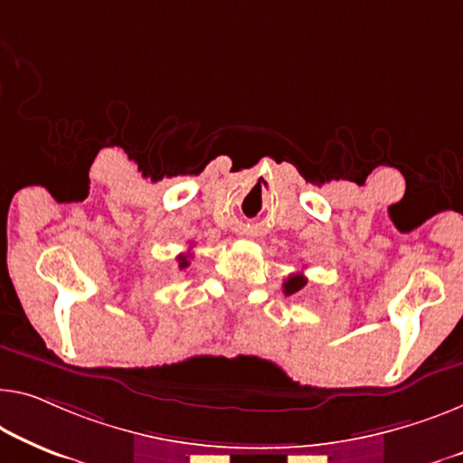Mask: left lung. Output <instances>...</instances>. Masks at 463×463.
<instances>
[{
    "label": "left lung",
    "mask_w": 463,
    "mask_h": 463,
    "mask_svg": "<svg viewBox=\"0 0 463 463\" xmlns=\"http://www.w3.org/2000/svg\"><path fill=\"white\" fill-rule=\"evenodd\" d=\"M306 285H307L306 276H303L301 272H295L285 280V285H282V291H285V295H293V293H299Z\"/></svg>",
    "instance_id": "left-lung-1"
}]
</instances>
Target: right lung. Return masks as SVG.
<instances>
[{
	"label": "right lung",
	"instance_id": "add662e5",
	"mask_svg": "<svg viewBox=\"0 0 463 463\" xmlns=\"http://www.w3.org/2000/svg\"><path fill=\"white\" fill-rule=\"evenodd\" d=\"M176 260H178V268H181V270H184V268L189 266V255L187 253H181Z\"/></svg>",
	"mask_w": 463,
	"mask_h": 463
}]
</instances>
